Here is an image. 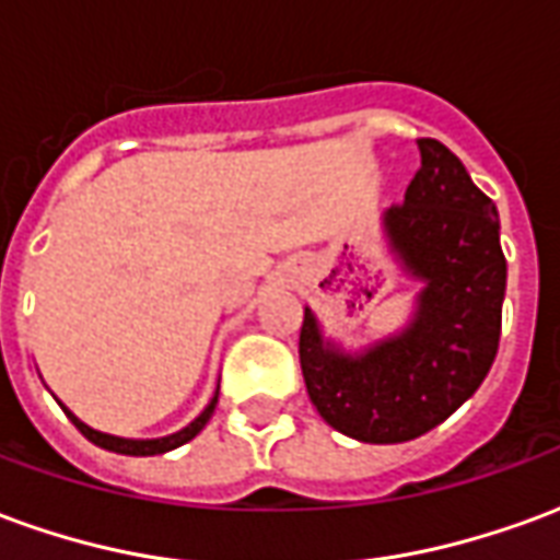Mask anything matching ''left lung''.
Listing matches in <instances>:
<instances>
[{"label":"left lung","mask_w":560,"mask_h":560,"mask_svg":"<svg viewBox=\"0 0 560 560\" xmlns=\"http://www.w3.org/2000/svg\"><path fill=\"white\" fill-rule=\"evenodd\" d=\"M420 171L405 203L384 212L389 248L425 281L408 327L363 353L324 341L305 308L300 365L317 413L363 444H401L432 432L489 375L501 339L506 260L498 209L465 164L420 138Z\"/></svg>","instance_id":"1"}]
</instances>
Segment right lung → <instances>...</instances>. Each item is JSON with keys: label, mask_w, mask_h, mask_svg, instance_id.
Segmentation results:
<instances>
[{"label": "right lung", "mask_w": 560, "mask_h": 560, "mask_svg": "<svg viewBox=\"0 0 560 560\" xmlns=\"http://www.w3.org/2000/svg\"><path fill=\"white\" fill-rule=\"evenodd\" d=\"M215 405H219V393L212 396V401H209L207 408H203V413H200L195 422H188V425L179 429L176 434H167V438H152V441H131V438H116V434L95 432V429H90L86 422H80L74 413L68 411V408L66 413L71 417V422L78 425L80 434H83V438H90L95 446H104V450H110V453H122V456H161V453H167V450H176V446L188 444V441H191V438L207 425L212 411H215Z\"/></svg>", "instance_id": "right-lung-1"}]
</instances>
